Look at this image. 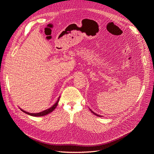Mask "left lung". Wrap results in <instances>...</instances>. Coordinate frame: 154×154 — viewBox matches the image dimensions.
I'll use <instances>...</instances> for the list:
<instances>
[{"instance_id":"8db88e82","label":"left lung","mask_w":154,"mask_h":154,"mask_svg":"<svg viewBox=\"0 0 154 154\" xmlns=\"http://www.w3.org/2000/svg\"><path fill=\"white\" fill-rule=\"evenodd\" d=\"M90 111H91V112L93 114H94V115H96V116H100V117L101 116V117H102V116H101V115H97V114H96L95 112H94L91 109H90Z\"/></svg>"}]
</instances>
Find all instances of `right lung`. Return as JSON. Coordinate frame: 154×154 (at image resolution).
<instances>
[{
	"label": "right lung",
	"mask_w": 154,
	"mask_h": 154,
	"mask_svg": "<svg viewBox=\"0 0 154 154\" xmlns=\"http://www.w3.org/2000/svg\"><path fill=\"white\" fill-rule=\"evenodd\" d=\"M59 98H60V97H59L57 102H56L55 103H54L52 107H51L50 108L47 109H46V110L43 111L39 112H37V113H31V112H27V111H26L23 110L22 109H20H20L22 111H23V112H25V113H26L27 115H30V116H37V117H38V116H45V115H48V114H49V113H51V112H52L54 109H55L56 107L57 106V103H58V102H59Z\"/></svg>",
	"instance_id": "obj_1"
}]
</instances>
